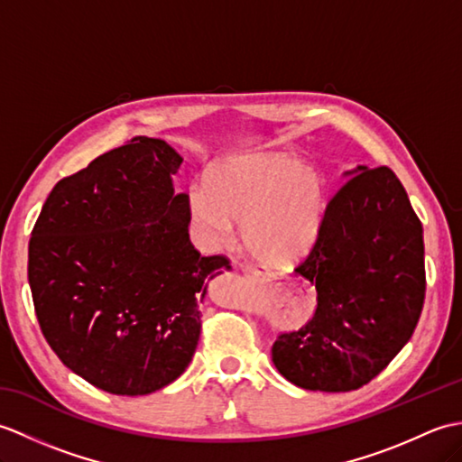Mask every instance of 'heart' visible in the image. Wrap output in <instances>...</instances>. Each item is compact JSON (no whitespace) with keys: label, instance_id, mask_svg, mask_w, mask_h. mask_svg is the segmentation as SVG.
Here are the masks:
<instances>
[{"label":"heart","instance_id":"heart-1","mask_svg":"<svg viewBox=\"0 0 462 462\" xmlns=\"http://www.w3.org/2000/svg\"><path fill=\"white\" fill-rule=\"evenodd\" d=\"M194 224L214 244L240 224L242 246L270 268L303 260L318 242L328 214V184L318 166L288 154H248L216 162L206 192L192 190Z\"/></svg>","mask_w":462,"mask_h":462}]
</instances>
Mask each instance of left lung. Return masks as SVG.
I'll return each mask as SVG.
<instances>
[{
    "instance_id": "1",
    "label": "left lung",
    "mask_w": 462,
    "mask_h": 462,
    "mask_svg": "<svg viewBox=\"0 0 462 462\" xmlns=\"http://www.w3.org/2000/svg\"><path fill=\"white\" fill-rule=\"evenodd\" d=\"M346 176L296 268L316 286V313L272 347L290 383L326 393L359 389L389 365L413 336L427 286L423 226L395 172L357 166Z\"/></svg>"
}]
</instances>
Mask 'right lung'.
I'll return each instance as SVG.
<instances>
[{
    "label": "right lung",
    "mask_w": 462,
    "mask_h": 462,
    "mask_svg": "<svg viewBox=\"0 0 462 462\" xmlns=\"http://www.w3.org/2000/svg\"><path fill=\"white\" fill-rule=\"evenodd\" d=\"M182 156L134 136L59 180L29 240L27 278L49 346L113 395H149L180 377L200 337L208 283L228 268L189 236Z\"/></svg>",
    "instance_id": "obj_1"
}]
</instances>
